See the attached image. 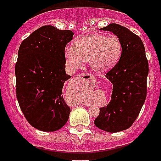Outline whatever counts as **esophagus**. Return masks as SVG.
Here are the masks:
<instances>
[{"mask_svg":"<svg viewBox=\"0 0 161 161\" xmlns=\"http://www.w3.org/2000/svg\"><path fill=\"white\" fill-rule=\"evenodd\" d=\"M78 79H84V80H88L91 83H95L96 82V78L91 75H86V74H78V76L76 77Z\"/></svg>","mask_w":161,"mask_h":161,"instance_id":"1","label":"esophagus"}]
</instances>
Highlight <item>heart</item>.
I'll list each match as a JSON object with an SVG mask.
<instances>
[{
  "label": "heart",
  "instance_id": "obj_1",
  "mask_svg": "<svg viewBox=\"0 0 161 161\" xmlns=\"http://www.w3.org/2000/svg\"><path fill=\"white\" fill-rule=\"evenodd\" d=\"M123 53L122 42L116 35L89 34L78 38L74 44H68L64 55L70 65L78 67L86 60L92 69L107 72L119 61Z\"/></svg>",
  "mask_w": 161,
  "mask_h": 161
}]
</instances>
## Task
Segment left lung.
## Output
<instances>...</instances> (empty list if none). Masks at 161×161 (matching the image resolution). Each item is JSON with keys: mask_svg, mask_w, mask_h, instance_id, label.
Returning a JSON list of instances; mask_svg holds the SVG:
<instances>
[{"mask_svg": "<svg viewBox=\"0 0 161 161\" xmlns=\"http://www.w3.org/2000/svg\"><path fill=\"white\" fill-rule=\"evenodd\" d=\"M100 30L119 37L123 53L118 64L106 74L113 84L111 100L107 106L100 108L94 124L101 130L118 133L132 126L145 102L148 61L142 41L129 29L110 24Z\"/></svg>", "mask_w": 161, "mask_h": 161, "instance_id": "1", "label": "left lung"}]
</instances>
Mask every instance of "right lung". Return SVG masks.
<instances>
[{
  "mask_svg": "<svg viewBox=\"0 0 161 161\" xmlns=\"http://www.w3.org/2000/svg\"><path fill=\"white\" fill-rule=\"evenodd\" d=\"M73 35L45 25L24 39L19 49L16 97L28 122L43 132L59 130L69 116L62 88L71 78L65 73L64 49Z\"/></svg>",
  "mask_w": 161,
  "mask_h": 161,
  "instance_id": "obj_1",
  "label": "right lung"
}]
</instances>
